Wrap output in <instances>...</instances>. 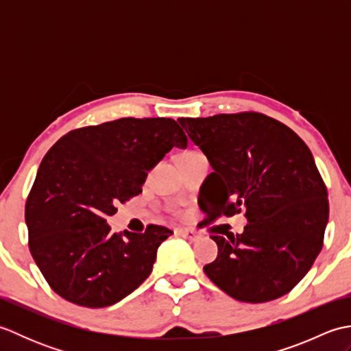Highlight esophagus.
<instances>
[{"label":"esophagus","mask_w":351,"mask_h":351,"mask_svg":"<svg viewBox=\"0 0 351 351\" xmlns=\"http://www.w3.org/2000/svg\"><path fill=\"white\" fill-rule=\"evenodd\" d=\"M176 232H178V235H180V237L187 238L189 241H197V240H199V234L196 232V230H193V229L181 228V229H178Z\"/></svg>","instance_id":"esophagus-1"}]
</instances>
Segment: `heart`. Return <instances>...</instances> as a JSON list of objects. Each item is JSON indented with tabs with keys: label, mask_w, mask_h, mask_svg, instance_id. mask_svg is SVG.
I'll list each match as a JSON object with an SVG mask.
<instances>
[{
	"label": "heart",
	"mask_w": 351,
	"mask_h": 351,
	"mask_svg": "<svg viewBox=\"0 0 351 351\" xmlns=\"http://www.w3.org/2000/svg\"><path fill=\"white\" fill-rule=\"evenodd\" d=\"M195 154H199V152H185V154H182L181 156H187V155H195Z\"/></svg>",
	"instance_id": "b5f03b06"
}]
</instances>
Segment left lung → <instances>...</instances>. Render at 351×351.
I'll return each mask as SVG.
<instances>
[{
    "mask_svg": "<svg viewBox=\"0 0 351 351\" xmlns=\"http://www.w3.org/2000/svg\"><path fill=\"white\" fill-rule=\"evenodd\" d=\"M178 122L210 161L200 208L215 219L245 211L243 234L213 235L219 255L205 274L235 300L270 302L306 274L329 220L326 185L297 134L259 113L181 117Z\"/></svg>",
    "mask_w": 351,
    "mask_h": 351,
    "instance_id": "left-lung-1",
    "label": "left lung"
}]
</instances>
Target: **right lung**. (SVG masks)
I'll list each match as a JSON object with an SVG mask.
<instances>
[{"label":"right lung","instance_id":"add662e5","mask_svg":"<svg viewBox=\"0 0 351 351\" xmlns=\"http://www.w3.org/2000/svg\"><path fill=\"white\" fill-rule=\"evenodd\" d=\"M171 147H187L173 119L125 117L71 131L37 170L25 205L29 252L49 287L64 300L106 308L151 274L171 230L113 234L107 217L141 193L147 171Z\"/></svg>","mask_w":351,"mask_h":351}]
</instances>
